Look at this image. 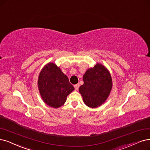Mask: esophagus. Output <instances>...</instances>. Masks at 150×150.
Listing matches in <instances>:
<instances>
[{
    "label": "esophagus",
    "instance_id": "1",
    "mask_svg": "<svg viewBox=\"0 0 150 150\" xmlns=\"http://www.w3.org/2000/svg\"><path fill=\"white\" fill-rule=\"evenodd\" d=\"M79 83H77V84H76V85H74V88H75V90H76V91H77V90H78L79 89Z\"/></svg>",
    "mask_w": 150,
    "mask_h": 150
}]
</instances>
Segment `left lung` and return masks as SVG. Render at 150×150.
Instances as JSON below:
<instances>
[{
  "mask_svg": "<svg viewBox=\"0 0 150 150\" xmlns=\"http://www.w3.org/2000/svg\"><path fill=\"white\" fill-rule=\"evenodd\" d=\"M83 84L79 91L84 103L95 108L103 104L111 93L112 81L110 71L101 63L88 68L83 76Z\"/></svg>",
  "mask_w": 150,
  "mask_h": 150,
  "instance_id": "8db88e82",
  "label": "left lung"
}]
</instances>
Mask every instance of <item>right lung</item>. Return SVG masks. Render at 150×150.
<instances>
[{"mask_svg":"<svg viewBox=\"0 0 150 150\" xmlns=\"http://www.w3.org/2000/svg\"><path fill=\"white\" fill-rule=\"evenodd\" d=\"M38 86L45 103L54 108L62 106L67 101V96L74 90L67 76L52 62L45 64L40 71Z\"/></svg>","mask_w":150,"mask_h":150,"instance_id":"obj_1","label":"right lung"}]
</instances>
